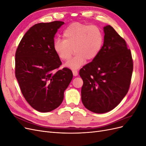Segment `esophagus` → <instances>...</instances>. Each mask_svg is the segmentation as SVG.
<instances>
[{
  "instance_id": "obj_1",
  "label": "esophagus",
  "mask_w": 146,
  "mask_h": 146,
  "mask_svg": "<svg viewBox=\"0 0 146 146\" xmlns=\"http://www.w3.org/2000/svg\"><path fill=\"white\" fill-rule=\"evenodd\" d=\"M72 74H73V75H74V76H77V75H78L77 70H72Z\"/></svg>"
}]
</instances>
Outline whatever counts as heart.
Returning <instances> with one entry per match:
<instances>
[{
  "label": "heart",
  "mask_w": 146,
  "mask_h": 146,
  "mask_svg": "<svg viewBox=\"0 0 146 146\" xmlns=\"http://www.w3.org/2000/svg\"><path fill=\"white\" fill-rule=\"evenodd\" d=\"M63 39H55L54 50L62 61L70 60L74 51L76 53L74 58L66 64L72 69L80 68L86 60L89 61L95 60L104 42V33L99 27L80 23L68 26L63 31Z\"/></svg>",
  "instance_id": "1"
}]
</instances>
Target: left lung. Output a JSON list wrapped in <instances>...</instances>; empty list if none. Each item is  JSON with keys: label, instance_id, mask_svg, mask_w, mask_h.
<instances>
[{"label": "left lung", "instance_id": "left-lung-1", "mask_svg": "<svg viewBox=\"0 0 146 146\" xmlns=\"http://www.w3.org/2000/svg\"><path fill=\"white\" fill-rule=\"evenodd\" d=\"M99 55L80 70L82 101L90 111L104 113L115 108L129 91L133 62L125 41L111 25L104 27Z\"/></svg>", "mask_w": 146, "mask_h": 146}]
</instances>
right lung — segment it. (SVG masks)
<instances>
[{"mask_svg":"<svg viewBox=\"0 0 146 146\" xmlns=\"http://www.w3.org/2000/svg\"><path fill=\"white\" fill-rule=\"evenodd\" d=\"M62 21L32 26L21 40L15 54V76L29 104L39 112L58 108L73 75L69 69L59 70L60 59L54 50L55 35Z\"/></svg>","mask_w":146,"mask_h":146,"instance_id":"1","label":"right lung"}]
</instances>
